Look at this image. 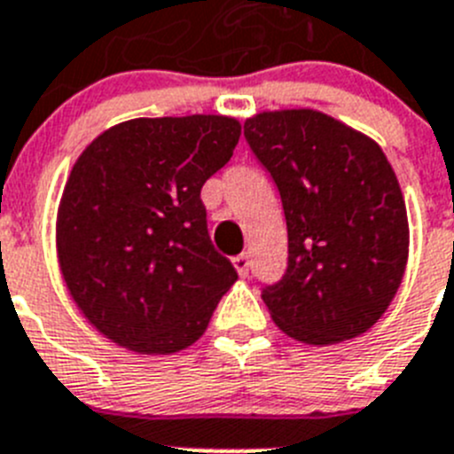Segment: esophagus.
<instances>
[{
  "mask_svg": "<svg viewBox=\"0 0 454 454\" xmlns=\"http://www.w3.org/2000/svg\"><path fill=\"white\" fill-rule=\"evenodd\" d=\"M231 263H234L236 272H239L240 277H246L247 270H250V256H247V254L234 256V259H231Z\"/></svg>",
  "mask_w": 454,
  "mask_h": 454,
  "instance_id": "esophagus-1",
  "label": "esophagus"
}]
</instances>
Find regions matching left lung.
I'll return each mask as SVG.
<instances>
[{"label": "left lung", "mask_w": 454, "mask_h": 454, "mask_svg": "<svg viewBox=\"0 0 454 454\" xmlns=\"http://www.w3.org/2000/svg\"><path fill=\"white\" fill-rule=\"evenodd\" d=\"M246 138L286 215V275L262 295L275 325L309 346L368 332L409 256L407 207L382 147L314 108L252 115Z\"/></svg>", "instance_id": "obj_1"}]
</instances>
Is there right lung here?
Masks as SVG:
<instances>
[{
    "mask_svg": "<svg viewBox=\"0 0 454 454\" xmlns=\"http://www.w3.org/2000/svg\"><path fill=\"white\" fill-rule=\"evenodd\" d=\"M239 138L230 115L134 118L79 154L56 214V256L99 334L138 355H175L204 334L239 275L211 246L200 191Z\"/></svg>",
    "mask_w": 454,
    "mask_h": 454,
    "instance_id": "1",
    "label": "right lung"
}]
</instances>
